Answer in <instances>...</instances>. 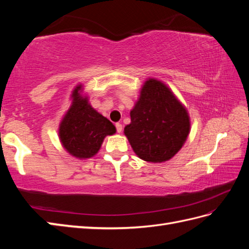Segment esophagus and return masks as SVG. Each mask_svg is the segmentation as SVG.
Masks as SVG:
<instances>
[{"label": "esophagus", "instance_id": "esophagus-1", "mask_svg": "<svg viewBox=\"0 0 249 249\" xmlns=\"http://www.w3.org/2000/svg\"><path fill=\"white\" fill-rule=\"evenodd\" d=\"M115 128H116V131H118V133H122V129H123V126H122L121 123H116V124H115Z\"/></svg>", "mask_w": 249, "mask_h": 249}]
</instances>
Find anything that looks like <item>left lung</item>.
Listing matches in <instances>:
<instances>
[{"label": "left lung", "instance_id": "8db88e82", "mask_svg": "<svg viewBox=\"0 0 249 249\" xmlns=\"http://www.w3.org/2000/svg\"><path fill=\"white\" fill-rule=\"evenodd\" d=\"M189 131L186 108L165 83L147 79L124 128L136 155L149 162L167 161L182 149Z\"/></svg>", "mask_w": 249, "mask_h": 249}]
</instances>
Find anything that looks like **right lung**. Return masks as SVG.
Segmentation results:
<instances>
[{"instance_id": "1", "label": "right lung", "mask_w": 249, "mask_h": 249, "mask_svg": "<svg viewBox=\"0 0 249 249\" xmlns=\"http://www.w3.org/2000/svg\"><path fill=\"white\" fill-rule=\"evenodd\" d=\"M82 84L73 89L71 105L59 126L63 147L73 157L87 160L97 154L106 136L115 134V126L98 113L82 95Z\"/></svg>"}]
</instances>
